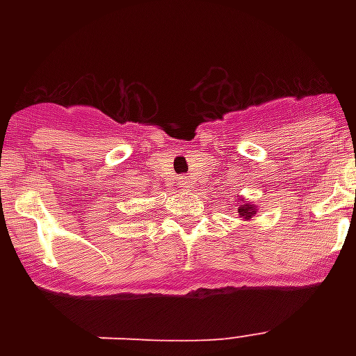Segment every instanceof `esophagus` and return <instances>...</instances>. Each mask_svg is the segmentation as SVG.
I'll use <instances>...</instances> for the list:
<instances>
[{"label":"esophagus","instance_id":"1","mask_svg":"<svg viewBox=\"0 0 356 356\" xmlns=\"http://www.w3.org/2000/svg\"><path fill=\"white\" fill-rule=\"evenodd\" d=\"M180 187H184V188H187L188 187V184H191V180H188V176H180Z\"/></svg>","mask_w":356,"mask_h":356}]
</instances>
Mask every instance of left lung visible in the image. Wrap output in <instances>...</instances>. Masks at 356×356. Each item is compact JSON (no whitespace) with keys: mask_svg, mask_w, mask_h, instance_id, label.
Listing matches in <instances>:
<instances>
[{"mask_svg":"<svg viewBox=\"0 0 356 356\" xmlns=\"http://www.w3.org/2000/svg\"><path fill=\"white\" fill-rule=\"evenodd\" d=\"M257 210H259L257 205L246 201L244 197H237V212L242 221H250L251 217L257 216Z\"/></svg>","mask_w":356,"mask_h":356,"instance_id":"left-lung-1","label":"left lung"}]
</instances>
